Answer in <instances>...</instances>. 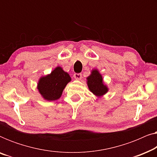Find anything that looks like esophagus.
Instances as JSON below:
<instances>
[{
	"label": "esophagus",
	"instance_id": "34e87169",
	"mask_svg": "<svg viewBox=\"0 0 157 157\" xmlns=\"http://www.w3.org/2000/svg\"><path fill=\"white\" fill-rule=\"evenodd\" d=\"M74 77L75 79H76V80H79V79H81V77H82V75H81V74H74Z\"/></svg>",
	"mask_w": 157,
	"mask_h": 157
}]
</instances>
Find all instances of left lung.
<instances>
[{
	"label": "left lung",
	"instance_id": "8db88e82",
	"mask_svg": "<svg viewBox=\"0 0 157 157\" xmlns=\"http://www.w3.org/2000/svg\"><path fill=\"white\" fill-rule=\"evenodd\" d=\"M86 83L90 91L97 97H101L109 91L108 87L104 84L101 74L97 69H93L91 74L86 78Z\"/></svg>",
	"mask_w": 157,
	"mask_h": 157
}]
</instances>
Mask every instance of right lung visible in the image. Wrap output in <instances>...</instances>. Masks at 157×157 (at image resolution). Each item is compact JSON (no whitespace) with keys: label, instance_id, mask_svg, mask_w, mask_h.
<instances>
[{"label":"right lung","instance_id":"obj_1","mask_svg":"<svg viewBox=\"0 0 157 157\" xmlns=\"http://www.w3.org/2000/svg\"><path fill=\"white\" fill-rule=\"evenodd\" d=\"M71 81L69 74L61 66H57L50 74L40 77L37 89L45 100L56 101L60 98L63 89Z\"/></svg>","mask_w":157,"mask_h":157}]
</instances>
